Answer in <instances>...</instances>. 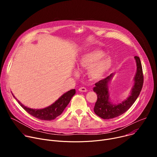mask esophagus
<instances>
[{
    "mask_svg": "<svg viewBox=\"0 0 157 157\" xmlns=\"http://www.w3.org/2000/svg\"><path fill=\"white\" fill-rule=\"evenodd\" d=\"M79 91L80 92H86V91H87V89H86V88L84 87H80V88L79 89Z\"/></svg>",
    "mask_w": 157,
    "mask_h": 157,
    "instance_id": "34e87169",
    "label": "esophagus"
}]
</instances>
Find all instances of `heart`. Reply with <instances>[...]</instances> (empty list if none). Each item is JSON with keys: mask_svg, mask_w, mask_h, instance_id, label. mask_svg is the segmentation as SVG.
Instances as JSON below:
<instances>
[{"mask_svg": "<svg viewBox=\"0 0 157 157\" xmlns=\"http://www.w3.org/2000/svg\"><path fill=\"white\" fill-rule=\"evenodd\" d=\"M105 55V53L99 49L85 52L78 58L77 68L80 70H88L89 79L93 81H99L113 66V59ZM75 75H78L77 71H75Z\"/></svg>", "mask_w": 157, "mask_h": 157, "instance_id": "heart-1", "label": "heart"}]
</instances>
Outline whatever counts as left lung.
Wrapping results in <instances>:
<instances>
[{
  "label": "left lung",
  "instance_id": "left-lung-1",
  "mask_svg": "<svg viewBox=\"0 0 157 157\" xmlns=\"http://www.w3.org/2000/svg\"><path fill=\"white\" fill-rule=\"evenodd\" d=\"M136 61L137 71L133 78V85L129 96L117 104L110 101L109 85L113 77L112 73L104 79L95 84L93 91L97 94L98 99L94 111L96 115L104 119H110L118 117L129 109L139 97L144 83V76L140 59L139 56L134 57Z\"/></svg>",
  "mask_w": 157,
  "mask_h": 157
}]
</instances>
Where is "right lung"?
<instances>
[{
	"label": "right lung",
	"instance_id": "add662e5",
	"mask_svg": "<svg viewBox=\"0 0 157 157\" xmlns=\"http://www.w3.org/2000/svg\"><path fill=\"white\" fill-rule=\"evenodd\" d=\"M76 90L71 89L70 91L63 94L58 100L52 105L43 109H31L22 104L12 94L13 98L18 101V104L23 107L29 114L33 117L43 121H52L62 114L63 110L70 103L72 97L75 94Z\"/></svg>",
	"mask_w": 157,
	"mask_h": 157
}]
</instances>
